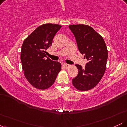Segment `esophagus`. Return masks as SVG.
Instances as JSON below:
<instances>
[{"label": "esophagus", "mask_w": 127, "mask_h": 127, "mask_svg": "<svg viewBox=\"0 0 127 127\" xmlns=\"http://www.w3.org/2000/svg\"><path fill=\"white\" fill-rule=\"evenodd\" d=\"M63 65V66L65 68H68V67L70 66L69 64H66V63H64Z\"/></svg>", "instance_id": "obj_1"}]
</instances>
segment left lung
Segmentation results:
<instances>
[{"instance_id": "8db88e82", "label": "left lung", "mask_w": 127, "mask_h": 127, "mask_svg": "<svg viewBox=\"0 0 127 127\" xmlns=\"http://www.w3.org/2000/svg\"><path fill=\"white\" fill-rule=\"evenodd\" d=\"M75 36L78 49L87 60L85 67L76 64L78 74L72 79L73 85L80 91L95 87L106 69L108 52L104 39L90 26L76 24L68 26Z\"/></svg>"}]
</instances>
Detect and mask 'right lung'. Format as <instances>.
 I'll list each match as a JSON object with an SVG mask.
<instances>
[{
  "instance_id": "1",
  "label": "right lung",
  "mask_w": 127,
  "mask_h": 127,
  "mask_svg": "<svg viewBox=\"0 0 127 127\" xmlns=\"http://www.w3.org/2000/svg\"><path fill=\"white\" fill-rule=\"evenodd\" d=\"M62 26L45 24L39 26L24 40L21 46V62L25 77L33 87L40 90L49 88L61 70L59 62L46 55L54 37Z\"/></svg>"
}]
</instances>
